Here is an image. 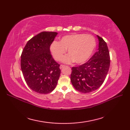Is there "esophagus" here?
Masks as SVG:
<instances>
[{"label": "esophagus", "mask_w": 130, "mask_h": 130, "mask_svg": "<svg viewBox=\"0 0 130 130\" xmlns=\"http://www.w3.org/2000/svg\"><path fill=\"white\" fill-rule=\"evenodd\" d=\"M65 67V65H61L60 66V69H63V68H64Z\"/></svg>", "instance_id": "34e87169"}]
</instances>
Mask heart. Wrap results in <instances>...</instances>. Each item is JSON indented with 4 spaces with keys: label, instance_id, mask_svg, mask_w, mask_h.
I'll return each instance as SVG.
<instances>
[{
    "label": "heart",
    "instance_id": "1",
    "mask_svg": "<svg viewBox=\"0 0 130 130\" xmlns=\"http://www.w3.org/2000/svg\"><path fill=\"white\" fill-rule=\"evenodd\" d=\"M95 45V38L92 36L72 34L63 36L59 42L54 41L50 49L55 60H61L67 50L68 55L62 58L63 62L69 63L74 61L76 64H81L89 59Z\"/></svg>",
    "mask_w": 130,
    "mask_h": 130
}]
</instances>
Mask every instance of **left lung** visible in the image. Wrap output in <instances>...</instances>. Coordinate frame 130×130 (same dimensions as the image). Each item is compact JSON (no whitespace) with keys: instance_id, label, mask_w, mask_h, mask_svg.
<instances>
[{"instance_id":"obj_1","label":"left lung","mask_w":130,"mask_h":130,"mask_svg":"<svg viewBox=\"0 0 130 130\" xmlns=\"http://www.w3.org/2000/svg\"><path fill=\"white\" fill-rule=\"evenodd\" d=\"M98 51L84 64L73 67L70 80L75 89L80 92H93L103 83L110 66L109 52L106 42L96 35Z\"/></svg>"}]
</instances>
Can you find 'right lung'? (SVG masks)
<instances>
[{"label":"right lung","instance_id":"1","mask_svg":"<svg viewBox=\"0 0 130 130\" xmlns=\"http://www.w3.org/2000/svg\"><path fill=\"white\" fill-rule=\"evenodd\" d=\"M57 35L42 32L30 39L21 55V67L24 80L31 89L40 94L54 90L61 70L52 57L50 47Z\"/></svg>","mask_w":130,"mask_h":130}]
</instances>
